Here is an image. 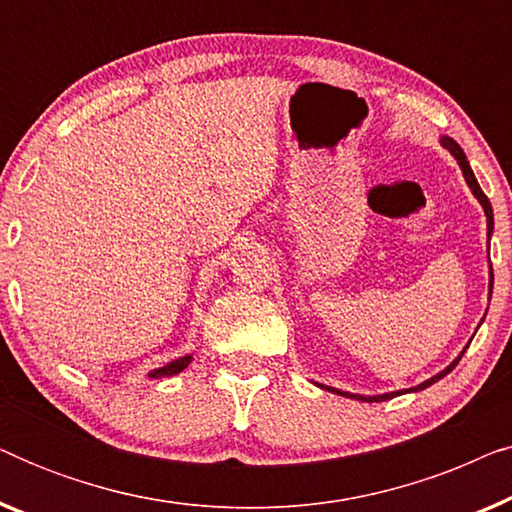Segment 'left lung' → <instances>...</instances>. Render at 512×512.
Returning a JSON list of instances; mask_svg holds the SVG:
<instances>
[{"instance_id": "obj_1", "label": "left lung", "mask_w": 512, "mask_h": 512, "mask_svg": "<svg viewBox=\"0 0 512 512\" xmlns=\"http://www.w3.org/2000/svg\"><path fill=\"white\" fill-rule=\"evenodd\" d=\"M440 144L445 146L447 151L452 153L454 158H457V163H459V167H461V172H464V179H466V184H468V188H471L473 191V195L475 198H478V202L482 205V209H485V216H487V235H492V230H494V212H492V202L487 200V195L482 193V188H480V184H478V179H475V174H473V170H471V165H468V160H466V153L461 151V146L454 142L452 137H443L440 139ZM487 254H489V249H487ZM492 263V261H489ZM492 289H494V272H492V265H489V298H492ZM468 347V345H466ZM466 352V349H464ZM464 352H461L457 359H454L450 366H447L445 370H440L438 375H433L431 380H426V382H422V384H417V387H412V389H403V391H422V389H426V387H431L433 382H438L440 377H445L447 373H452L454 370V366H457V363L461 361V356H464ZM321 389H328V391H333V394H340V396H347V398H356V401H366V403H380V401H389V398H394V396H401L403 391H391V394H380V396H359V394H347V391H340V389H333V387H324V384H319Z\"/></svg>"}]
</instances>
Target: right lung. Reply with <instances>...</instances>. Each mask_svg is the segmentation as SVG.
Here are the masks:
<instances>
[{
	"mask_svg": "<svg viewBox=\"0 0 512 512\" xmlns=\"http://www.w3.org/2000/svg\"><path fill=\"white\" fill-rule=\"evenodd\" d=\"M191 361H193V356H191V354H186V356H179V359L170 361V363H167V366H163V368H156V370H151L149 377H153V380H160V377H172V375L181 373V370H184V368H188V363H191Z\"/></svg>",
	"mask_w": 512,
	"mask_h": 512,
	"instance_id": "1",
	"label": "right lung"
}]
</instances>
